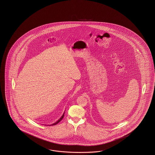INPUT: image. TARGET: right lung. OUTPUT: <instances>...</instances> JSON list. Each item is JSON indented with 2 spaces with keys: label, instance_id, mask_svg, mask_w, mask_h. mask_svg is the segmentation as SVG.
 <instances>
[{
  "label": "right lung",
  "instance_id": "add662e5",
  "mask_svg": "<svg viewBox=\"0 0 155 155\" xmlns=\"http://www.w3.org/2000/svg\"><path fill=\"white\" fill-rule=\"evenodd\" d=\"M64 113H63V114L62 115V116L60 117V118H59V120H58L56 123H53V124H51V125H56V124H58L59 123V122L63 119V117H64Z\"/></svg>",
  "mask_w": 155,
  "mask_h": 155
}]
</instances>
